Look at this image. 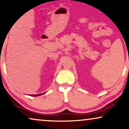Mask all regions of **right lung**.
Instances as JSON below:
<instances>
[{
    "mask_svg": "<svg viewBox=\"0 0 129 129\" xmlns=\"http://www.w3.org/2000/svg\"><path fill=\"white\" fill-rule=\"evenodd\" d=\"M44 94V93L41 94H36V95H32V96H39V95H42V94Z\"/></svg>",
    "mask_w": 129,
    "mask_h": 129,
    "instance_id": "obj_1",
    "label": "right lung"
}]
</instances>
